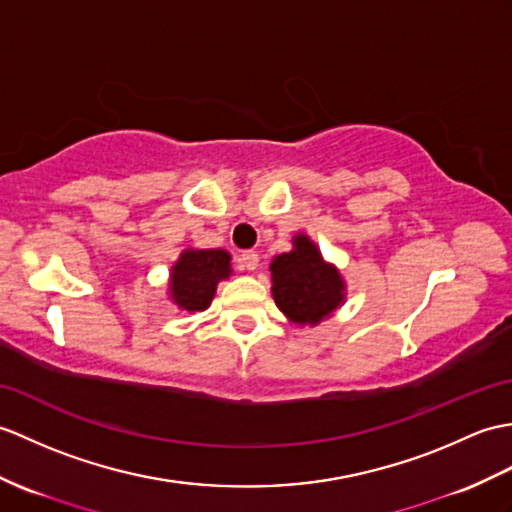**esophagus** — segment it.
<instances>
[{"label":"esophagus","mask_w":512,"mask_h":512,"mask_svg":"<svg viewBox=\"0 0 512 512\" xmlns=\"http://www.w3.org/2000/svg\"><path fill=\"white\" fill-rule=\"evenodd\" d=\"M237 261H240L242 270H255L259 266V255L255 251H244Z\"/></svg>","instance_id":"esophagus-1"}]
</instances>
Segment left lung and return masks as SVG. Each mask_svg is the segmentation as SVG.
I'll return each mask as SVG.
<instances>
[{
	"label": "left lung",
	"instance_id": "left-lung-1",
	"mask_svg": "<svg viewBox=\"0 0 512 512\" xmlns=\"http://www.w3.org/2000/svg\"><path fill=\"white\" fill-rule=\"evenodd\" d=\"M270 275L272 299L292 325L316 327L347 301V283L340 270L305 233L292 237V251L272 257Z\"/></svg>",
	"mask_w": 512,
	"mask_h": 512
}]
</instances>
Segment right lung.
<instances>
[{
  "label": "right lung",
  "instance_id": "obj_1",
  "mask_svg": "<svg viewBox=\"0 0 512 512\" xmlns=\"http://www.w3.org/2000/svg\"><path fill=\"white\" fill-rule=\"evenodd\" d=\"M231 275V255L222 248H185L170 270L168 299L183 312H205L218 283Z\"/></svg>",
  "mask_w": 512,
  "mask_h": 512
}]
</instances>
